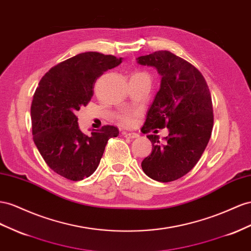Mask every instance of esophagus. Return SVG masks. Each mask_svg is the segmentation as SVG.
Instances as JSON below:
<instances>
[{
    "label": "esophagus",
    "mask_w": 251,
    "mask_h": 251,
    "mask_svg": "<svg viewBox=\"0 0 251 251\" xmlns=\"http://www.w3.org/2000/svg\"><path fill=\"white\" fill-rule=\"evenodd\" d=\"M124 135L128 138H137L139 136L137 133H124Z\"/></svg>",
    "instance_id": "34e87169"
}]
</instances>
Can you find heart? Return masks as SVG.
I'll use <instances>...</instances> for the list:
<instances>
[{"mask_svg":"<svg viewBox=\"0 0 251 251\" xmlns=\"http://www.w3.org/2000/svg\"><path fill=\"white\" fill-rule=\"evenodd\" d=\"M131 121H132L131 118H128V117L126 118V124H131Z\"/></svg>","mask_w":251,"mask_h":251,"instance_id":"obj_1","label":"heart"}]
</instances>
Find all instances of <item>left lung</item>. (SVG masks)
Here are the masks:
<instances>
[{
    "label": "left lung",
    "instance_id": "obj_1",
    "mask_svg": "<svg viewBox=\"0 0 251 251\" xmlns=\"http://www.w3.org/2000/svg\"><path fill=\"white\" fill-rule=\"evenodd\" d=\"M136 60L161 76L141 131L165 126L169 130L164 144L156 135H148L152 152L141 161V168L154 180L173 181L198 164L208 145L213 127L211 95L199 70L171 51L158 50Z\"/></svg>",
    "mask_w": 251,
    "mask_h": 251
}]
</instances>
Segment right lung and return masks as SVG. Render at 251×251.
<instances>
[{
	"label": "right lung",
	"instance_id": "right-lung-1",
	"mask_svg": "<svg viewBox=\"0 0 251 251\" xmlns=\"http://www.w3.org/2000/svg\"><path fill=\"white\" fill-rule=\"evenodd\" d=\"M121 60L86 51L51 67L40 80L30 107L33 141L47 166L67 179L91 176L107 140L118 136V128L113 126L82 133L76 112L90 102L97 78Z\"/></svg>",
	"mask_w": 251,
	"mask_h": 251
}]
</instances>
